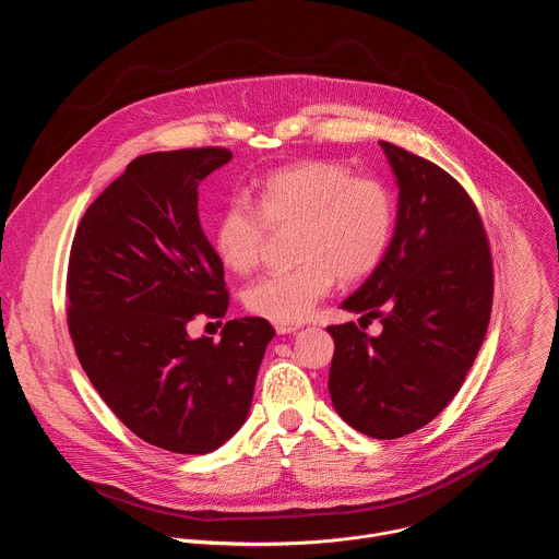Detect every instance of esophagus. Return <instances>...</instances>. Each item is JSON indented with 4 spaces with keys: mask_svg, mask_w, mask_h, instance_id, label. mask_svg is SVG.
<instances>
[{
    "mask_svg": "<svg viewBox=\"0 0 559 559\" xmlns=\"http://www.w3.org/2000/svg\"><path fill=\"white\" fill-rule=\"evenodd\" d=\"M295 330H299V323H275L277 334H290Z\"/></svg>",
    "mask_w": 559,
    "mask_h": 559,
    "instance_id": "esophagus-1",
    "label": "esophagus"
}]
</instances>
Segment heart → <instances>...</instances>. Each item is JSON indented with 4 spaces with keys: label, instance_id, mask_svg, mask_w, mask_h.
Here are the masks:
<instances>
[{
    "label": "heart",
    "instance_id": "1",
    "mask_svg": "<svg viewBox=\"0 0 559 559\" xmlns=\"http://www.w3.org/2000/svg\"><path fill=\"white\" fill-rule=\"evenodd\" d=\"M253 203L231 198L219 209L211 238L222 264L247 275L260 264L271 229L295 227V266L258 280L245 293L247 310L275 323L306 319L334 280L353 284L377 271L396 222L394 195L383 180L353 176L330 160L269 171Z\"/></svg>",
    "mask_w": 559,
    "mask_h": 559
}]
</instances>
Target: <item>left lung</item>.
Segmentation results:
<instances>
[{"label": "left lung", "mask_w": 559, "mask_h": 559, "mask_svg": "<svg viewBox=\"0 0 559 559\" xmlns=\"http://www.w3.org/2000/svg\"><path fill=\"white\" fill-rule=\"evenodd\" d=\"M381 147L399 180L396 229L383 262L342 308L383 330L370 337L355 321L328 325V390L350 427L390 440L425 427L463 388L491 317L493 262L465 187L427 158Z\"/></svg>", "instance_id": "obj_1"}]
</instances>
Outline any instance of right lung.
Listing matches in <instances>:
<instances>
[{
    "label": "right lung",
    "instance_id": "obj_1",
    "mask_svg": "<svg viewBox=\"0 0 559 559\" xmlns=\"http://www.w3.org/2000/svg\"><path fill=\"white\" fill-rule=\"evenodd\" d=\"M225 147L134 158L83 213L68 264V330L90 383L139 438L209 454L247 420L273 325L231 319L191 340L195 317L229 308L225 266L198 217V185ZM222 323V321H219Z\"/></svg>",
    "mask_w": 559,
    "mask_h": 559
}]
</instances>
